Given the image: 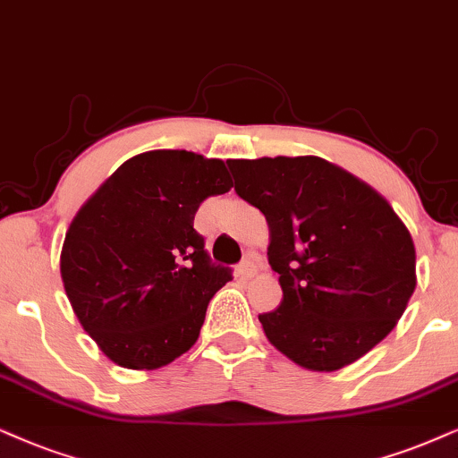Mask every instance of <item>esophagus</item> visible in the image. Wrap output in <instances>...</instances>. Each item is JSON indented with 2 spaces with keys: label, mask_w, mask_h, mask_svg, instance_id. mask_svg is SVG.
I'll list each match as a JSON object with an SVG mask.
<instances>
[{
  "label": "esophagus",
  "mask_w": 458,
  "mask_h": 458,
  "mask_svg": "<svg viewBox=\"0 0 458 458\" xmlns=\"http://www.w3.org/2000/svg\"><path fill=\"white\" fill-rule=\"evenodd\" d=\"M236 275L241 276V279H251V276L258 275V258L256 256H249L242 259V264L236 268Z\"/></svg>",
  "instance_id": "obj_1"
}]
</instances>
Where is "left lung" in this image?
Wrapping results in <instances>:
<instances>
[{"label": "left lung", "instance_id": "1", "mask_svg": "<svg viewBox=\"0 0 458 458\" xmlns=\"http://www.w3.org/2000/svg\"><path fill=\"white\" fill-rule=\"evenodd\" d=\"M234 190L268 224L279 309L259 315L268 343L312 372L372 351L406 310L416 251L406 224L366 182L319 156L228 160Z\"/></svg>", "mask_w": 458, "mask_h": 458}]
</instances>
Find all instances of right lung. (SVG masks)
<instances>
[{"label": "right lung", "mask_w": 458, "mask_h": 458, "mask_svg": "<svg viewBox=\"0 0 458 458\" xmlns=\"http://www.w3.org/2000/svg\"><path fill=\"white\" fill-rule=\"evenodd\" d=\"M230 188L224 160L152 149L120 165L75 213L61 279L80 326L114 363L158 369L199 340L230 268L211 264L194 216Z\"/></svg>", "instance_id": "1"}]
</instances>
